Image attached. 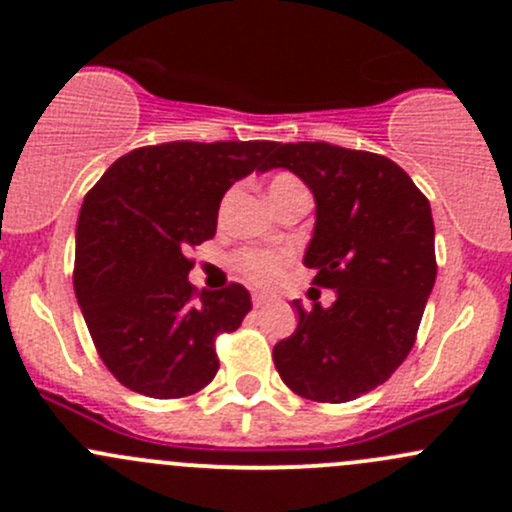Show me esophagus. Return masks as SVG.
I'll list each match as a JSON object with an SVG mask.
<instances>
[{
	"label": "esophagus",
	"instance_id": "34e87169",
	"mask_svg": "<svg viewBox=\"0 0 512 512\" xmlns=\"http://www.w3.org/2000/svg\"><path fill=\"white\" fill-rule=\"evenodd\" d=\"M252 304H255V307H265V304H270V294L255 292L252 294Z\"/></svg>",
	"mask_w": 512,
	"mask_h": 512
}]
</instances>
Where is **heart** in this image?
I'll list each match as a JSON object with an SVG mask.
<instances>
[{
  "instance_id": "b5f03b06",
  "label": "heart",
  "mask_w": 512,
  "mask_h": 512,
  "mask_svg": "<svg viewBox=\"0 0 512 512\" xmlns=\"http://www.w3.org/2000/svg\"><path fill=\"white\" fill-rule=\"evenodd\" d=\"M292 185L302 183L287 173L275 175V178L270 180V200L275 198V195H280L282 190L292 188ZM289 257L292 255H289L287 250H260V247H247V250H240L232 257V265H235V270L240 272V275H245L247 280L255 282V285L270 287L282 277Z\"/></svg>"
}]
</instances>
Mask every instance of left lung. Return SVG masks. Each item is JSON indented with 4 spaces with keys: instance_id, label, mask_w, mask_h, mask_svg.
Here are the masks:
<instances>
[{
    "instance_id": "1",
    "label": "left lung",
    "mask_w": 512,
    "mask_h": 512,
    "mask_svg": "<svg viewBox=\"0 0 512 512\" xmlns=\"http://www.w3.org/2000/svg\"><path fill=\"white\" fill-rule=\"evenodd\" d=\"M267 168L307 183L317 223L304 265L337 292L329 309L294 299L299 324L275 344L282 381L309 401L344 404L384 384L416 342L436 282L426 195L386 156L332 143H275Z\"/></svg>"
}]
</instances>
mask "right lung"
Masks as SVG:
<instances>
[{
  "mask_svg": "<svg viewBox=\"0 0 512 512\" xmlns=\"http://www.w3.org/2000/svg\"><path fill=\"white\" fill-rule=\"evenodd\" d=\"M272 141H173L126 153L86 193L74 289L106 369L151 399H183L215 379V339L252 309L230 282L198 292L190 247L213 240L220 200L265 170Z\"/></svg>",
  "mask_w": 512,
  "mask_h": 512,
  "instance_id": "1",
  "label": "right lung"
}]
</instances>
